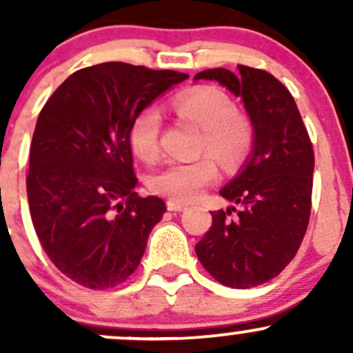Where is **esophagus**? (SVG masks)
<instances>
[{"mask_svg":"<svg viewBox=\"0 0 353 353\" xmlns=\"http://www.w3.org/2000/svg\"><path fill=\"white\" fill-rule=\"evenodd\" d=\"M167 210L169 212H183V210H186V205L179 201H174V199H169L167 201Z\"/></svg>","mask_w":353,"mask_h":353,"instance_id":"obj_1","label":"esophagus"}]
</instances>
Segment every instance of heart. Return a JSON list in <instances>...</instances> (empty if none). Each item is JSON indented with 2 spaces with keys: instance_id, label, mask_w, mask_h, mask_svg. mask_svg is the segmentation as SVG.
I'll return each instance as SVG.
<instances>
[{
  "instance_id": "obj_1",
  "label": "heart",
  "mask_w": 353,
  "mask_h": 353,
  "mask_svg": "<svg viewBox=\"0 0 353 353\" xmlns=\"http://www.w3.org/2000/svg\"><path fill=\"white\" fill-rule=\"evenodd\" d=\"M172 110L201 131L199 154H212L223 165L241 163L251 152L254 133L249 119L215 87H194L177 94ZM162 117L154 105L134 114L128 130L130 148L141 162H155L160 155ZM219 177V165L210 155L193 162H170L150 177V190L174 201H193Z\"/></svg>"
}]
</instances>
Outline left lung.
Masks as SVG:
<instances>
[{
    "instance_id": "8db88e82",
    "label": "left lung",
    "mask_w": 353,
    "mask_h": 353,
    "mask_svg": "<svg viewBox=\"0 0 353 353\" xmlns=\"http://www.w3.org/2000/svg\"><path fill=\"white\" fill-rule=\"evenodd\" d=\"M199 71L241 97L254 128L244 169L220 194L239 205L212 212V227L196 244L203 268L222 285L249 288L282 273L305 236L311 215L314 150L288 88L272 73L244 65ZM238 212L236 221L226 215Z\"/></svg>"
}]
</instances>
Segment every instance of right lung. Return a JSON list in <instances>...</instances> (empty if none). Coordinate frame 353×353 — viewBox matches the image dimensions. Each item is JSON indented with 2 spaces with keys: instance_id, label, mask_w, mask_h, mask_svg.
Masks as SVG:
<instances>
[{
  "instance_id": "obj_1",
  "label": "right lung",
  "mask_w": 353,
  "mask_h": 353,
  "mask_svg": "<svg viewBox=\"0 0 353 353\" xmlns=\"http://www.w3.org/2000/svg\"><path fill=\"white\" fill-rule=\"evenodd\" d=\"M186 73L110 61L74 71L39 114L27 196L35 234L56 268L92 290L140 265L165 203L134 193L128 130L138 110Z\"/></svg>"
}]
</instances>
